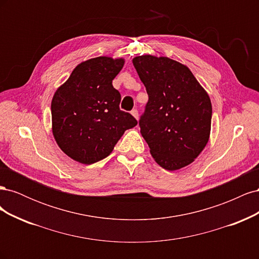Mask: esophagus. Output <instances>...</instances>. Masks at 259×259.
I'll use <instances>...</instances> for the list:
<instances>
[{"mask_svg":"<svg viewBox=\"0 0 259 259\" xmlns=\"http://www.w3.org/2000/svg\"><path fill=\"white\" fill-rule=\"evenodd\" d=\"M131 113L133 114V116H134L136 120H138V116H139V114H138V110H137V109H133Z\"/></svg>","mask_w":259,"mask_h":259,"instance_id":"obj_1","label":"esophagus"}]
</instances>
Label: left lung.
<instances>
[{"mask_svg": "<svg viewBox=\"0 0 259 259\" xmlns=\"http://www.w3.org/2000/svg\"><path fill=\"white\" fill-rule=\"evenodd\" d=\"M133 65L149 97L139 127L153 159L167 170L187 166L208 142L207 93L189 69L173 59L145 55L133 59Z\"/></svg>", "mask_w": 259, "mask_h": 259, "instance_id": "obj_1", "label": "left lung"}]
</instances>
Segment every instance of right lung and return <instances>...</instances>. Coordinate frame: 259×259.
I'll return each instance as SVG.
<instances>
[{"mask_svg": "<svg viewBox=\"0 0 259 259\" xmlns=\"http://www.w3.org/2000/svg\"><path fill=\"white\" fill-rule=\"evenodd\" d=\"M124 59L97 57L77 66L52 100L53 134L70 158L93 164L110 154L124 132L137 125L120 109L121 94L112 80Z\"/></svg>", "mask_w": 259, "mask_h": 259, "instance_id": "add662e5", "label": "right lung"}]
</instances>
